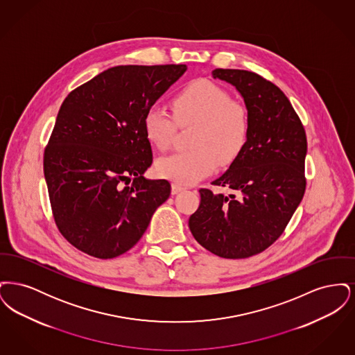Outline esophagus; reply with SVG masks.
<instances>
[{"mask_svg": "<svg viewBox=\"0 0 355 355\" xmlns=\"http://www.w3.org/2000/svg\"><path fill=\"white\" fill-rule=\"evenodd\" d=\"M184 190V186L178 185V184H171V194H178L180 191Z\"/></svg>", "mask_w": 355, "mask_h": 355, "instance_id": "1", "label": "esophagus"}]
</instances>
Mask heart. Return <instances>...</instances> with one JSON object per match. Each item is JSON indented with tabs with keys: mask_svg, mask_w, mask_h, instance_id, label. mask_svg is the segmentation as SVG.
Instances as JSON below:
<instances>
[{
	"mask_svg": "<svg viewBox=\"0 0 355 355\" xmlns=\"http://www.w3.org/2000/svg\"><path fill=\"white\" fill-rule=\"evenodd\" d=\"M144 132L158 150L173 145L178 125H196L190 135L191 149L158 159L155 173L178 185H190L230 165L245 150L252 130L248 107L232 100V94L209 80H196L174 97L173 113L152 105L144 116Z\"/></svg>",
	"mask_w": 355,
	"mask_h": 355,
	"instance_id": "heart-1",
	"label": "heart"
}]
</instances>
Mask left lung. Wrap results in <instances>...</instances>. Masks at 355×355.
Returning a JSON list of instances; mask_svg holds the SVG:
<instances>
[{"mask_svg": "<svg viewBox=\"0 0 355 355\" xmlns=\"http://www.w3.org/2000/svg\"><path fill=\"white\" fill-rule=\"evenodd\" d=\"M213 77L242 94L252 130L245 150L211 182L233 193L200 189L201 202L189 227L210 253L242 259L271 246L302 201L307 139L302 121L277 85L239 69H216Z\"/></svg>", "mask_w": 355, "mask_h": 355, "instance_id": "8db88e82", "label": "left lung"}]
</instances>
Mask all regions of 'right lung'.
Instances as JSON below:
<instances>
[{
	"label": "right lung",
	"instance_id": "1",
	"mask_svg": "<svg viewBox=\"0 0 355 355\" xmlns=\"http://www.w3.org/2000/svg\"><path fill=\"white\" fill-rule=\"evenodd\" d=\"M185 70L174 64L114 67L62 102L44 152V174L54 222L83 253L100 259L126 253L169 198L166 180L142 177L153 162L142 121Z\"/></svg>",
	"mask_w": 355,
	"mask_h": 355
}]
</instances>
